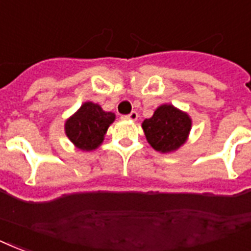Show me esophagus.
Listing matches in <instances>:
<instances>
[{
	"mask_svg": "<svg viewBox=\"0 0 251 251\" xmlns=\"http://www.w3.org/2000/svg\"><path fill=\"white\" fill-rule=\"evenodd\" d=\"M137 118H139V115H137L136 111H132L129 115H126V116H123V119H126V120H129V122H136Z\"/></svg>",
	"mask_w": 251,
	"mask_h": 251,
	"instance_id": "1",
	"label": "esophagus"
}]
</instances>
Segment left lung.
<instances>
[{"label": "left lung", "mask_w": 251, "mask_h": 251, "mask_svg": "<svg viewBox=\"0 0 251 251\" xmlns=\"http://www.w3.org/2000/svg\"><path fill=\"white\" fill-rule=\"evenodd\" d=\"M147 141L161 153L180 150L188 140L192 129V119L185 111L173 104H161L154 110L152 118L141 123Z\"/></svg>", "instance_id": "left-lung-1"}]
</instances>
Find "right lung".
<instances>
[{"mask_svg":"<svg viewBox=\"0 0 251 251\" xmlns=\"http://www.w3.org/2000/svg\"><path fill=\"white\" fill-rule=\"evenodd\" d=\"M115 119L114 112H107L94 101H84L65 122V133L78 150L90 152L100 147Z\"/></svg>","mask_w":251,"mask_h":251,"instance_id":"right-lung-1","label":"right lung"}]
</instances>
